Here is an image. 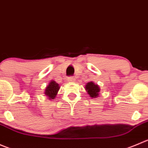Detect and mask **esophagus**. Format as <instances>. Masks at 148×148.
Returning <instances> with one entry per match:
<instances>
[{
	"mask_svg": "<svg viewBox=\"0 0 148 148\" xmlns=\"http://www.w3.org/2000/svg\"><path fill=\"white\" fill-rule=\"evenodd\" d=\"M68 81L69 82H74L75 81V79H74L73 77H69Z\"/></svg>",
	"mask_w": 148,
	"mask_h": 148,
	"instance_id": "esophagus-1",
	"label": "esophagus"
}]
</instances>
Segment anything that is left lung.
I'll list each match as a JSON object with an SVG mask.
<instances>
[{"mask_svg": "<svg viewBox=\"0 0 148 148\" xmlns=\"http://www.w3.org/2000/svg\"><path fill=\"white\" fill-rule=\"evenodd\" d=\"M85 90L90 95V97L95 98V97H98L100 89L97 84H95L93 82H90L86 84Z\"/></svg>", "mask_w": 148, "mask_h": 148, "instance_id": "left-lung-1", "label": "left lung"}]
</instances>
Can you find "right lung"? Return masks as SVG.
I'll use <instances>...</instances> for the list:
<instances>
[{
    "label": "right lung",
    "instance_id": "obj_1",
    "mask_svg": "<svg viewBox=\"0 0 148 148\" xmlns=\"http://www.w3.org/2000/svg\"><path fill=\"white\" fill-rule=\"evenodd\" d=\"M59 89V84H58V83L56 82L55 81L52 80V81L50 82L48 85L47 86L46 88H45V95H46L47 97H48V99H50V100H51V99L53 100L56 97V96L57 95V93H58Z\"/></svg>",
    "mask_w": 148,
    "mask_h": 148
}]
</instances>
